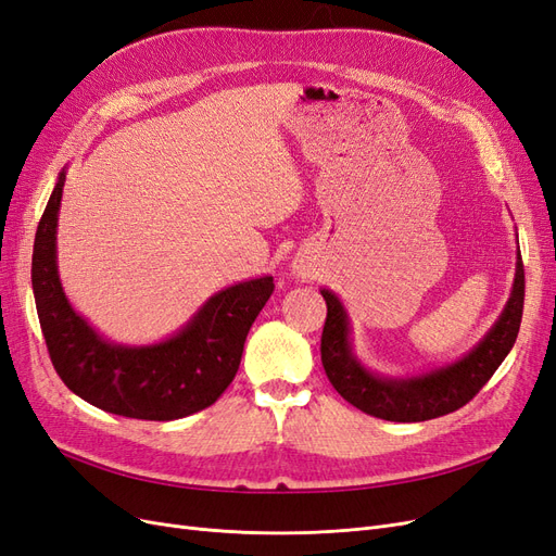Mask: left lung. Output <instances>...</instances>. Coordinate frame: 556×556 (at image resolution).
<instances>
[{
	"instance_id": "1",
	"label": "left lung",
	"mask_w": 556,
	"mask_h": 556,
	"mask_svg": "<svg viewBox=\"0 0 556 556\" xmlns=\"http://www.w3.org/2000/svg\"><path fill=\"white\" fill-rule=\"evenodd\" d=\"M327 301L323 329V366L333 390L352 406L387 422H425L466 406L494 376L515 345L525 308V264L517 252L515 280L506 308L482 341L457 362L419 376L390 378L368 371L352 348L350 315L331 290H319Z\"/></svg>"
}]
</instances>
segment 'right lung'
<instances>
[{"label":"right lung","instance_id":"add662e5","mask_svg":"<svg viewBox=\"0 0 556 556\" xmlns=\"http://www.w3.org/2000/svg\"><path fill=\"white\" fill-rule=\"evenodd\" d=\"M60 172L31 252V290L50 362L92 406L134 419L188 417L220 399L239 371L245 336L274 292V278L243 280L213 294L174 336L150 345L104 339L66 299L58 271Z\"/></svg>","mask_w":556,"mask_h":556}]
</instances>
